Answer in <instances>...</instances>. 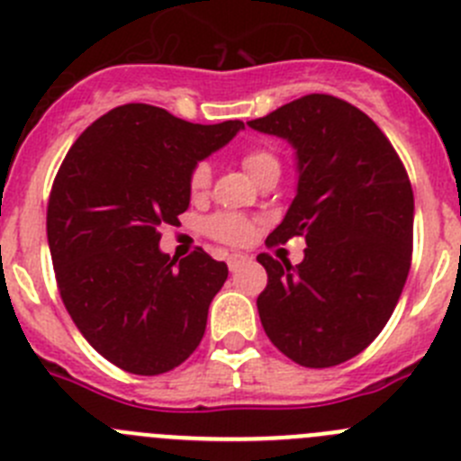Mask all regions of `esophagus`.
<instances>
[{
  "label": "esophagus",
  "instance_id": "1",
  "mask_svg": "<svg viewBox=\"0 0 461 461\" xmlns=\"http://www.w3.org/2000/svg\"><path fill=\"white\" fill-rule=\"evenodd\" d=\"M245 264H248V257H243V255H231L230 259H227V266H230L231 273H236V270Z\"/></svg>",
  "mask_w": 461,
  "mask_h": 461
}]
</instances>
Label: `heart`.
<instances>
[{
    "label": "heart",
    "instance_id": "1",
    "mask_svg": "<svg viewBox=\"0 0 461 461\" xmlns=\"http://www.w3.org/2000/svg\"><path fill=\"white\" fill-rule=\"evenodd\" d=\"M240 163H243V167L255 182H261V179L268 177V175H279V158L266 148H250L243 154ZM209 163H195V166L191 167V172H188V188H191V193L200 195V193H204L206 188H209ZM202 230H204L206 236L221 240V243L243 245L252 234V221L250 218L240 216V213L221 211V213H213V216L206 218V221L202 222Z\"/></svg>",
    "mask_w": 461,
    "mask_h": 461
}]
</instances>
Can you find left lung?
I'll list each match as a JSON object with an SVG mask.
<instances>
[{"mask_svg": "<svg viewBox=\"0 0 461 461\" xmlns=\"http://www.w3.org/2000/svg\"><path fill=\"white\" fill-rule=\"evenodd\" d=\"M248 124L298 154V195L266 245L307 243L298 266L257 257L268 273L261 325L300 366H337L375 341L402 294L414 240L410 177L382 129L334 95H304Z\"/></svg>", "mask_w": 461, "mask_h": 461, "instance_id": "left-lung-1", "label": "left lung"}]
</instances>
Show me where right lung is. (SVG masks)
Wrapping results in <instances>:
<instances>
[{
  "instance_id": "obj_1",
  "label": "right lung",
  "mask_w": 461,
  "mask_h": 461,
  "mask_svg": "<svg viewBox=\"0 0 461 461\" xmlns=\"http://www.w3.org/2000/svg\"><path fill=\"white\" fill-rule=\"evenodd\" d=\"M239 129L122 104L81 133L56 172L47 240L59 294L86 341L122 371H172L204 337L227 264L202 248L177 264L158 240L188 209L191 167Z\"/></svg>"
}]
</instances>
